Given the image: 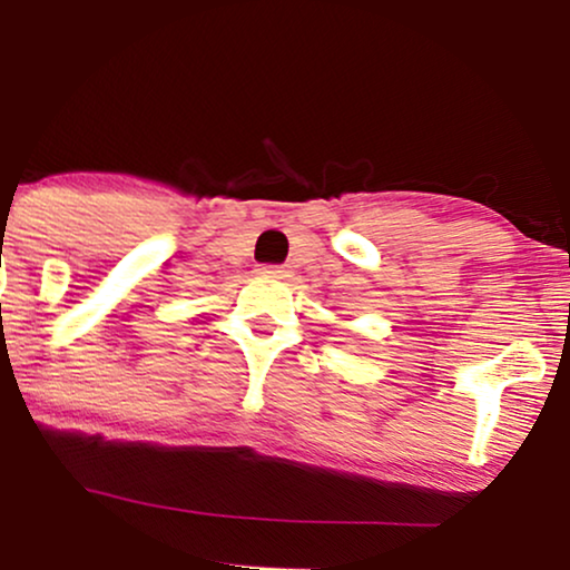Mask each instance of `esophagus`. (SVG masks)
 <instances>
[{
	"instance_id": "obj_1",
	"label": "esophagus",
	"mask_w": 570,
	"mask_h": 570,
	"mask_svg": "<svg viewBox=\"0 0 570 570\" xmlns=\"http://www.w3.org/2000/svg\"><path fill=\"white\" fill-rule=\"evenodd\" d=\"M259 271H263L265 276H286V271L281 265H263Z\"/></svg>"
}]
</instances>
